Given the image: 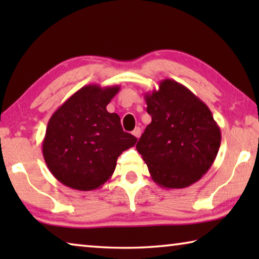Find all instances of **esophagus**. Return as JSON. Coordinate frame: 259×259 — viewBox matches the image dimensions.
I'll return each instance as SVG.
<instances>
[{
	"instance_id": "esophagus-1",
	"label": "esophagus",
	"mask_w": 259,
	"mask_h": 259,
	"mask_svg": "<svg viewBox=\"0 0 259 259\" xmlns=\"http://www.w3.org/2000/svg\"><path fill=\"white\" fill-rule=\"evenodd\" d=\"M133 135L135 136L136 138H139L140 135H142V129H140L139 126H137V128H135V130L133 131Z\"/></svg>"
}]
</instances>
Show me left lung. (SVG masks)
Instances as JSON below:
<instances>
[{"label":"left lung","instance_id":"8db88e82","mask_svg":"<svg viewBox=\"0 0 259 259\" xmlns=\"http://www.w3.org/2000/svg\"><path fill=\"white\" fill-rule=\"evenodd\" d=\"M152 122L136 145L151 177L164 188H185L212 165L222 134L209 107L170 78L145 94Z\"/></svg>","mask_w":259,"mask_h":259}]
</instances>
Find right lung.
<instances>
[{
	"instance_id": "right-lung-1",
	"label": "right lung",
	"mask_w": 259,
	"mask_h": 259,
	"mask_svg": "<svg viewBox=\"0 0 259 259\" xmlns=\"http://www.w3.org/2000/svg\"><path fill=\"white\" fill-rule=\"evenodd\" d=\"M120 85L81 88L52 114L42 143L43 157L56 179L74 190L93 191L115 170L121 153L137 138L122 129L106 106Z\"/></svg>"
}]
</instances>
